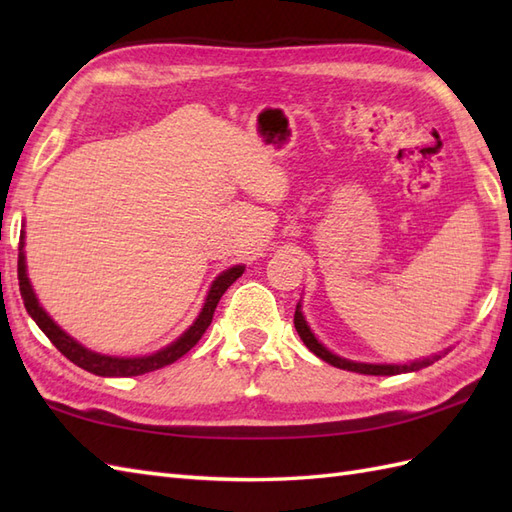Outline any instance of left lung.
<instances>
[{
  "label": "left lung",
  "instance_id": "1",
  "mask_svg": "<svg viewBox=\"0 0 512 512\" xmlns=\"http://www.w3.org/2000/svg\"><path fill=\"white\" fill-rule=\"evenodd\" d=\"M295 328L301 336V341L306 343L308 350L312 354H317L319 358H323L325 363H330L339 369H347V372H358V374H369V376H394V374H405V372H416V369H422L431 365L433 361H438L440 356H433V358H424V361H416V363H409V365H369V363H354V361H347V358H341L332 354L330 350H325V347L314 339V334L310 332L306 319H303V314L297 306L295 310Z\"/></svg>",
  "mask_w": 512,
  "mask_h": 512
}]
</instances>
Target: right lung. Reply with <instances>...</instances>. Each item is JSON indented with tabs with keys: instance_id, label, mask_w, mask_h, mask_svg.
I'll use <instances>...</instances> for the list:
<instances>
[{
	"instance_id": "add662e5",
	"label": "right lung",
	"mask_w": 512,
	"mask_h": 512,
	"mask_svg": "<svg viewBox=\"0 0 512 512\" xmlns=\"http://www.w3.org/2000/svg\"><path fill=\"white\" fill-rule=\"evenodd\" d=\"M244 273V266H233L228 268L226 273H222L213 281V286L209 290V297H206L204 308L200 312V317L195 319V323L191 328L184 332L176 343H171L165 350H160L151 356H140V358H118V356H103V354H96L85 350L83 345L76 343L74 339H70L68 334H65L57 323H54L43 308L39 306V301L35 297V292H32V286L28 281L26 275V257H24V235H21V242H19V262H17V279H19V292H21V299H24V306L28 310V314L35 323L41 328V332L48 336L52 341V345L57 347V350L72 361L74 365H79L85 372H92L96 376H140V374H147V372H154V369H160L165 365H171L173 361H178L180 356L187 354L191 347L202 339V334L209 328L211 321H213V314L217 303H220L222 295L226 292V288L233 284L237 277H242Z\"/></svg>"
}]
</instances>
